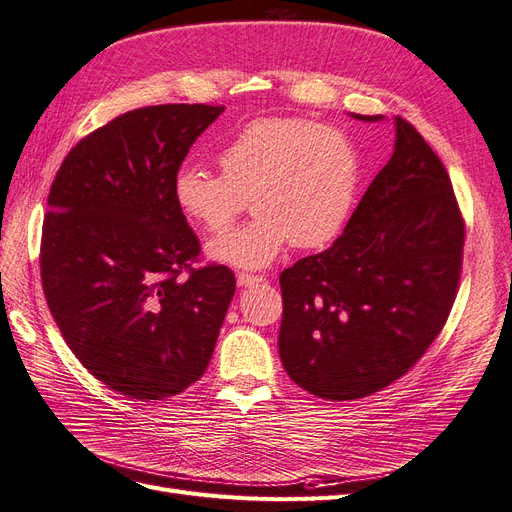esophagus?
<instances>
[{"label":"esophagus","mask_w":512,"mask_h":512,"mask_svg":"<svg viewBox=\"0 0 512 512\" xmlns=\"http://www.w3.org/2000/svg\"><path fill=\"white\" fill-rule=\"evenodd\" d=\"M237 284H239L241 288H252V286H258V284H262V275L239 273V275H237Z\"/></svg>","instance_id":"1"}]
</instances>
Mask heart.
<instances>
[{
    "label": "heart",
    "mask_w": 512,
    "mask_h": 512,
    "mask_svg": "<svg viewBox=\"0 0 512 512\" xmlns=\"http://www.w3.org/2000/svg\"><path fill=\"white\" fill-rule=\"evenodd\" d=\"M220 173L184 165L175 203L207 233H222L250 199L256 218L209 241L207 254L243 269L271 264L286 245L322 248L341 233L360 186V154L337 127L307 118H264L218 152Z\"/></svg>",
    "instance_id": "heart-1"
}]
</instances>
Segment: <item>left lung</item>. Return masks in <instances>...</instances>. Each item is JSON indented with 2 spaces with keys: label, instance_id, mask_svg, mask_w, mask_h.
Returning <instances> with one entry per match:
<instances>
[{
  "label": "left lung",
  "instance_id": "1",
  "mask_svg": "<svg viewBox=\"0 0 512 512\" xmlns=\"http://www.w3.org/2000/svg\"><path fill=\"white\" fill-rule=\"evenodd\" d=\"M464 239L445 165L398 116L396 150L343 235L279 275V356L290 379L313 396L341 402L409 373L447 324Z\"/></svg>",
  "mask_w": 512,
  "mask_h": 512
}]
</instances>
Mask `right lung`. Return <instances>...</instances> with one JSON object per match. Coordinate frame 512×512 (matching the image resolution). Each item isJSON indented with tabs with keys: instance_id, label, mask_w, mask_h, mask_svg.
<instances>
[{
	"instance_id": "add662e5",
	"label": "right lung",
	"mask_w": 512,
	"mask_h": 512,
	"mask_svg": "<svg viewBox=\"0 0 512 512\" xmlns=\"http://www.w3.org/2000/svg\"><path fill=\"white\" fill-rule=\"evenodd\" d=\"M224 105L167 103L116 116L69 150L50 186L40 273L82 366L114 392L165 400L201 379L235 275L201 260L173 178Z\"/></svg>"
}]
</instances>
